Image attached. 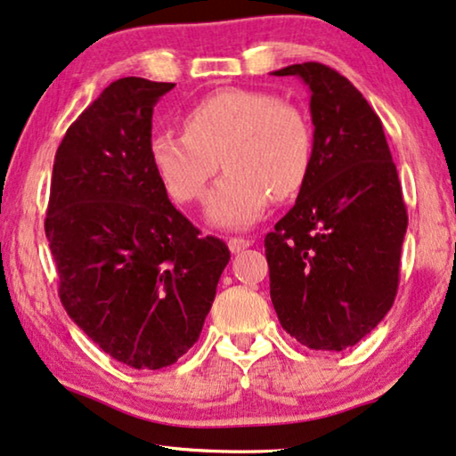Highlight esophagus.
Wrapping results in <instances>:
<instances>
[{
    "mask_svg": "<svg viewBox=\"0 0 456 456\" xmlns=\"http://www.w3.org/2000/svg\"><path fill=\"white\" fill-rule=\"evenodd\" d=\"M250 247V240L248 239H240V236H234V239L228 240V248L232 250V253H240V250L248 248Z\"/></svg>",
    "mask_w": 456,
    "mask_h": 456,
    "instance_id": "34e87169",
    "label": "esophagus"
}]
</instances>
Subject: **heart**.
I'll return each mask as SVG.
<instances>
[{
	"mask_svg": "<svg viewBox=\"0 0 456 456\" xmlns=\"http://www.w3.org/2000/svg\"><path fill=\"white\" fill-rule=\"evenodd\" d=\"M150 162L179 203L203 200L217 168L208 217L222 228H247L269 200H288L305 187L313 164V131L305 113L273 94L250 88L214 92L184 115V131L150 137Z\"/></svg>",
	"mask_w": 456,
	"mask_h": 456,
	"instance_id": "1",
	"label": "heart"
}]
</instances>
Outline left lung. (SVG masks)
Wrapping results in <instances>:
<instances>
[{"mask_svg": "<svg viewBox=\"0 0 456 456\" xmlns=\"http://www.w3.org/2000/svg\"><path fill=\"white\" fill-rule=\"evenodd\" d=\"M310 90L313 164L296 206L265 236L281 327L310 349L341 352L391 310L407 209L379 115L355 86L308 61L273 71Z\"/></svg>", "mask_w": 456, "mask_h": 456, "instance_id": "obj_1", "label": "left lung"}]
</instances>
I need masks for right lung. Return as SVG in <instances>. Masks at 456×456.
I'll use <instances>...</instances> for the list:
<instances>
[{"label": "right lung", "instance_id": "1", "mask_svg": "<svg viewBox=\"0 0 456 456\" xmlns=\"http://www.w3.org/2000/svg\"><path fill=\"white\" fill-rule=\"evenodd\" d=\"M173 88L121 77L102 90L57 148L45 220L63 308L137 370L193 347L230 261L168 201L150 162L151 113Z\"/></svg>", "mask_w": 456, "mask_h": 456}]
</instances>
